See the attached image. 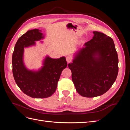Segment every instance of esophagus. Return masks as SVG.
<instances>
[{"instance_id":"obj_1","label":"esophagus","mask_w":130,"mask_h":130,"mask_svg":"<svg viewBox=\"0 0 130 130\" xmlns=\"http://www.w3.org/2000/svg\"><path fill=\"white\" fill-rule=\"evenodd\" d=\"M66 60H67V62L68 63H69L70 62H71L72 58L70 57H69V56H67V57H66Z\"/></svg>"}]
</instances>
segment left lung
Masks as SVG:
<instances>
[{
    "mask_svg": "<svg viewBox=\"0 0 130 130\" xmlns=\"http://www.w3.org/2000/svg\"><path fill=\"white\" fill-rule=\"evenodd\" d=\"M92 40L74 54L68 67L77 92L82 96L103 95L111 87L118 73V57L112 38L93 31Z\"/></svg>",
    "mask_w": 130,
    "mask_h": 130,
    "instance_id": "8db88e82",
    "label": "left lung"
}]
</instances>
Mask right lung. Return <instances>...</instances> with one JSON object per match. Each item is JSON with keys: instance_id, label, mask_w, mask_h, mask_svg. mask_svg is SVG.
I'll return each instance as SVG.
<instances>
[{"instance_id": "1", "label": "right lung", "mask_w": 130, "mask_h": 130, "mask_svg": "<svg viewBox=\"0 0 130 130\" xmlns=\"http://www.w3.org/2000/svg\"><path fill=\"white\" fill-rule=\"evenodd\" d=\"M41 32L35 29L22 35L15 45L12 60L15 83L23 93L33 98L52 96L56 89L62 70L67 66L64 56L53 58L46 55L38 69L27 68L24 62V49L36 45V41L44 39V35Z\"/></svg>"}]
</instances>
